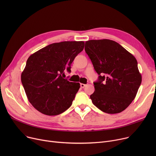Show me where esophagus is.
I'll return each instance as SVG.
<instances>
[{"label": "esophagus", "instance_id": "esophagus-1", "mask_svg": "<svg viewBox=\"0 0 156 156\" xmlns=\"http://www.w3.org/2000/svg\"><path fill=\"white\" fill-rule=\"evenodd\" d=\"M85 86H86V85H85V84H83V83H80V87H81V88H84Z\"/></svg>", "mask_w": 156, "mask_h": 156}]
</instances>
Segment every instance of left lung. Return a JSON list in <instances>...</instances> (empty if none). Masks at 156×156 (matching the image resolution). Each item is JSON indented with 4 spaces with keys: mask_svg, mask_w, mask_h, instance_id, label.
Wrapping results in <instances>:
<instances>
[{
    "mask_svg": "<svg viewBox=\"0 0 156 156\" xmlns=\"http://www.w3.org/2000/svg\"><path fill=\"white\" fill-rule=\"evenodd\" d=\"M85 50L99 79L94 82L92 103L108 114L126 109L136 97L142 82L135 57L118 43L109 39L90 40Z\"/></svg>",
    "mask_w": 156,
    "mask_h": 156,
    "instance_id": "left-lung-1",
    "label": "left lung"
}]
</instances>
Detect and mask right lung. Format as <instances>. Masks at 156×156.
Instances as JSON below:
<instances>
[{
  "instance_id": "add662e5",
  "label": "right lung",
  "mask_w": 156,
  "mask_h": 156,
  "mask_svg": "<svg viewBox=\"0 0 156 156\" xmlns=\"http://www.w3.org/2000/svg\"><path fill=\"white\" fill-rule=\"evenodd\" d=\"M83 41H65L48 45L31 54L21 73L27 98L39 112L55 116L67 110L80 87L62 76L83 50Z\"/></svg>"
}]
</instances>
